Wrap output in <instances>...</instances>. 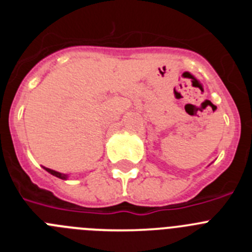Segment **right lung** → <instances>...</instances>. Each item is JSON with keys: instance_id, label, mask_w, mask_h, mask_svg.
Listing matches in <instances>:
<instances>
[{"instance_id": "right-lung-1", "label": "right lung", "mask_w": 252, "mask_h": 252, "mask_svg": "<svg viewBox=\"0 0 252 252\" xmlns=\"http://www.w3.org/2000/svg\"><path fill=\"white\" fill-rule=\"evenodd\" d=\"M44 169H45L48 173H50L51 175H54V177H57V178H60V179H66V178H68V175L66 174L59 173V171H55V170H53V169H49V168H44Z\"/></svg>"}]
</instances>
